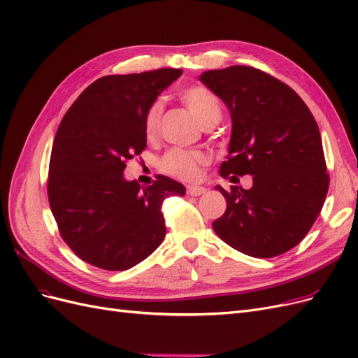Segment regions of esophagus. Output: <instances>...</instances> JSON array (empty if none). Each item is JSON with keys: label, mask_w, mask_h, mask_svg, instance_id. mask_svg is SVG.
Returning <instances> with one entry per match:
<instances>
[{"label": "esophagus", "mask_w": 358, "mask_h": 358, "mask_svg": "<svg viewBox=\"0 0 358 358\" xmlns=\"http://www.w3.org/2000/svg\"><path fill=\"white\" fill-rule=\"evenodd\" d=\"M187 192L189 194V196L199 197V196H201V194L206 192V188H203V187H187Z\"/></svg>", "instance_id": "1"}]
</instances>
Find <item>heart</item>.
<instances>
[{"label": "heart", "instance_id": "1", "mask_svg": "<svg viewBox=\"0 0 358 358\" xmlns=\"http://www.w3.org/2000/svg\"><path fill=\"white\" fill-rule=\"evenodd\" d=\"M182 101L185 103L187 109L197 119V122L203 127L216 124L221 116V106L216 95L201 85H194L183 90L180 94ZM162 103L159 100L154 101L146 110L143 128L148 137H155L162 116ZM204 164H208V158L200 152H188L182 149H171L161 158L159 170L183 180H196L200 176V170Z\"/></svg>", "mask_w": 358, "mask_h": 358}]
</instances>
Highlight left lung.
<instances>
[{
  "label": "left lung",
  "instance_id": "obj_1",
  "mask_svg": "<svg viewBox=\"0 0 358 358\" xmlns=\"http://www.w3.org/2000/svg\"><path fill=\"white\" fill-rule=\"evenodd\" d=\"M200 80L231 115L222 178L252 175V187L222 192L225 213L212 227L246 255L272 258L299 245L320 215L330 178L315 117L297 92L262 70L231 66Z\"/></svg>",
  "mask_w": 358,
  "mask_h": 358
}]
</instances>
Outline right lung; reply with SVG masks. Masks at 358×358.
Instances as JSON below:
<instances>
[{
	"mask_svg": "<svg viewBox=\"0 0 358 358\" xmlns=\"http://www.w3.org/2000/svg\"><path fill=\"white\" fill-rule=\"evenodd\" d=\"M182 70L104 76L73 103L58 127L49 162L48 197L58 230L83 262L127 270L161 245L166 221L161 206L185 187L158 175L140 188L127 182V161L146 148L143 121L159 92Z\"/></svg>",
	"mask_w": 358,
	"mask_h": 358,
	"instance_id": "obj_1",
	"label": "right lung"
}]
</instances>
